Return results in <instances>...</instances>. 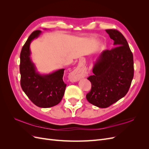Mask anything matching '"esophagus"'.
Returning <instances> with one entry per match:
<instances>
[{
  "mask_svg": "<svg viewBox=\"0 0 149 149\" xmlns=\"http://www.w3.org/2000/svg\"><path fill=\"white\" fill-rule=\"evenodd\" d=\"M86 71L83 70L76 69L73 70L69 75V79L71 82H76L85 76Z\"/></svg>",
  "mask_w": 149,
  "mask_h": 149,
  "instance_id": "obj_1",
  "label": "esophagus"
}]
</instances>
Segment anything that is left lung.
Returning a JSON list of instances; mask_svg holds the SVG:
<instances>
[{
  "label": "left lung",
  "instance_id": "left-lung-1",
  "mask_svg": "<svg viewBox=\"0 0 149 149\" xmlns=\"http://www.w3.org/2000/svg\"><path fill=\"white\" fill-rule=\"evenodd\" d=\"M114 40L115 48L103 51L94 63L91 91L86 94L89 102L106 108L124 97L134 77L132 53L127 40L116 30H106Z\"/></svg>",
  "mask_w": 149,
  "mask_h": 149
}]
</instances>
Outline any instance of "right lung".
Wrapping results in <instances>:
<instances>
[{"instance_id":"right-lung-1","label":"right lung","mask_w":149,"mask_h":149,"mask_svg":"<svg viewBox=\"0 0 149 149\" xmlns=\"http://www.w3.org/2000/svg\"><path fill=\"white\" fill-rule=\"evenodd\" d=\"M41 33V30L34 31L22 48L20 57V84L24 92L36 106L48 108L57 105L61 101L66 84L63 81L65 69L58 70L48 74H41L31 60L30 43Z\"/></svg>"}]
</instances>
